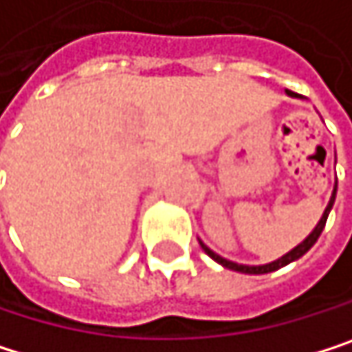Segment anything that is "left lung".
Here are the masks:
<instances>
[{
	"mask_svg": "<svg viewBox=\"0 0 352 352\" xmlns=\"http://www.w3.org/2000/svg\"><path fill=\"white\" fill-rule=\"evenodd\" d=\"M286 95L288 97H298L296 93H292V91H286ZM336 188H338V180L334 182V190H332V197H330V201H328V205H326V209H324V213H322V217H320V222H318V226L311 230V234L307 236L302 243H298L294 249H290L286 255H282V257H278L276 261H270V263H263V265H243V263H236V261H230V259H224L222 255H217V253H213L203 241H199V245H201V249L213 259V261H217L219 265H224V267H228V270H234V272H241V274H270V272H276V270H280V267H284V265H288V263H292V261H296V259H300L307 251H309L316 243H318V239H320V234L324 232V226H326V219H328V215H330V211H332V205H334V201H336Z\"/></svg>",
	"mask_w": 352,
	"mask_h": 352,
	"instance_id": "1",
	"label": "left lung"
}]
</instances>
